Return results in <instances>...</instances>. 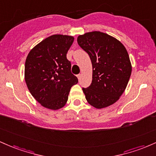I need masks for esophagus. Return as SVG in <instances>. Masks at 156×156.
Here are the masks:
<instances>
[{
	"mask_svg": "<svg viewBox=\"0 0 156 156\" xmlns=\"http://www.w3.org/2000/svg\"><path fill=\"white\" fill-rule=\"evenodd\" d=\"M76 76H77L78 80H80V78H81V74H80H80H77V75H76Z\"/></svg>",
	"mask_w": 156,
	"mask_h": 156,
	"instance_id": "1",
	"label": "esophagus"
}]
</instances>
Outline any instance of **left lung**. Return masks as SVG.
<instances>
[{"label": "left lung", "mask_w": 156, "mask_h": 156, "mask_svg": "<svg viewBox=\"0 0 156 156\" xmlns=\"http://www.w3.org/2000/svg\"><path fill=\"white\" fill-rule=\"evenodd\" d=\"M77 43L89 55L93 67L92 83L83 87L85 99L98 109L111 105L125 91L132 71L125 47L100 31L80 35Z\"/></svg>", "instance_id": "8db88e82"}]
</instances>
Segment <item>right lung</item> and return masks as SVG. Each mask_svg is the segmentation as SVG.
<instances>
[{"label": "right lung", "mask_w": 156, "mask_h": 156, "mask_svg": "<svg viewBox=\"0 0 156 156\" xmlns=\"http://www.w3.org/2000/svg\"><path fill=\"white\" fill-rule=\"evenodd\" d=\"M73 40L71 36L51 35L34 47L26 57L25 80L28 88L33 97L48 109L62 108L71 87L78 83L66 57Z\"/></svg>", "instance_id": "1"}]
</instances>
